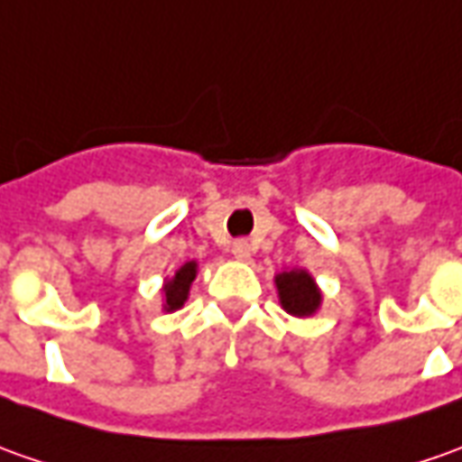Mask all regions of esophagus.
Returning a JSON list of instances; mask_svg holds the SVG:
<instances>
[{"instance_id": "esophagus-1", "label": "esophagus", "mask_w": 462, "mask_h": 462, "mask_svg": "<svg viewBox=\"0 0 462 462\" xmlns=\"http://www.w3.org/2000/svg\"><path fill=\"white\" fill-rule=\"evenodd\" d=\"M232 255L237 257V260H250V255H253V247H250L247 240H235V243H232Z\"/></svg>"}]
</instances>
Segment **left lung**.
Listing matches in <instances>:
<instances>
[{
    "mask_svg": "<svg viewBox=\"0 0 462 462\" xmlns=\"http://www.w3.org/2000/svg\"><path fill=\"white\" fill-rule=\"evenodd\" d=\"M275 288H278V300H281L285 313H291L296 319L316 316V310L321 309V288L306 268L281 271L275 275Z\"/></svg>",
    "mask_w": 462,
    "mask_h": 462,
    "instance_id": "8db88e82",
    "label": "left lung"
}]
</instances>
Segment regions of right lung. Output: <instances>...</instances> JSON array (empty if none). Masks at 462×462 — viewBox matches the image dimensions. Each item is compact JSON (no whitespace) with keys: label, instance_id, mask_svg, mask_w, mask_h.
<instances>
[{"label":"right lung","instance_id":"obj_1","mask_svg":"<svg viewBox=\"0 0 462 462\" xmlns=\"http://www.w3.org/2000/svg\"><path fill=\"white\" fill-rule=\"evenodd\" d=\"M197 271H199V265H197V260H189V263H184L181 268H179L171 278H166L164 285H162V309L166 313H171V310H179L184 303H187V298H189V288L194 283V278H197Z\"/></svg>","mask_w":462,"mask_h":462}]
</instances>
